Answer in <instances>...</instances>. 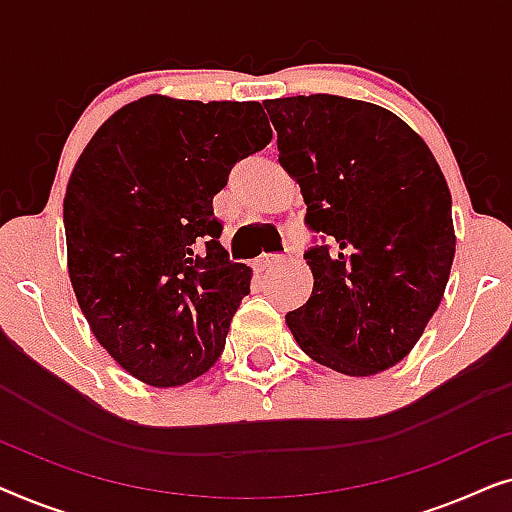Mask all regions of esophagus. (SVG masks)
Instances as JSON below:
<instances>
[{"mask_svg":"<svg viewBox=\"0 0 512 512\" xmlns=\"http://www.w3.org/2000/svg\"><path fill=\"white\" fill-rule=\"evenodd\" d=\"M279 265H284V256H277V254H263L261 258H256L254 268L258 272H270L279 268Z\"/></svg>","mask_w":512,"mask_h":512,"instance_id":"esophagus-1","label":"esophagus"}]
</instances>
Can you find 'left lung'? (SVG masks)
<instances>
[{
    "instance_id": "1",
    "label": "left lung",
    "mask_w": 512,
    "mask_h": 512,
    "mask_svg": "<svg viewBox=\"0 0 512 512\" xmlns=\"http://www.w3.org/2000/svg\"><path fill=\"white\" fill-rule=\"evenodd\" d=\"M279 165L298 181L312 296L286 314L300 349L342 375L410 354L454 261L452 195L424 139L391 111L340 95L265 102Z\"/></svg>"
}]
</instances>
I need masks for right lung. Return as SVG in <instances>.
Returning <instances> with one entry per match:
<instances>
[{
    "label": "right lung",
    "instance_id": "1",
    "mask_svg": "<svg viewBox=\"0 0 512 512\" xmlns=\"http://www.w3.org/2000/svg\"><path fill=\"white\" fill-rule=\"evenodd\" d=\"M270 139L258 102L149 95L104 121L76 160L69 279L97 342L137 380L179 387L219 361L251 270L221 247L212 200Z\"/></svg>",
    "mask_w": 512,
    "mask_h": 512
}]
</instances>
